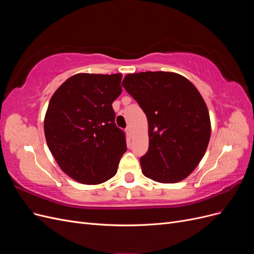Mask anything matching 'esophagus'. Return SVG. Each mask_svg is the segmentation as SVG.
Masks as SVG:
<instances>
[{
    "mask_svg": "<svg viewBox=\"0 0 254 254\" xmlns=\"http://www.w3.org/2000/svg\"><path fill=\"white\" fill-rule=\"evenodd\" d=\"M126 133H127L129 136H131V134H132V129H131V127L128 126V127L126 128Z\"/></svg>",
    "mask_w": 254,
    "mask_h": 254,
    "instance_id": "obj_1",
    "label": "esophagus"
}]
</instances>
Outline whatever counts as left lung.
I'll use <instances>...</instances> for the list:
<instances>
[{"label":"left lung","mask_w":254,"mask_h":254,"mask_svg":"<svg viewBox=\"0 0 254 254\" xmlns=\"http://www.w3.org/2000/svg\"><path fill=\"white\" fill-rule=\"evenodd\" d=\"M123 87L148 121L149 147L140 158L143 175L161 183L186 179L204 156L211 136L210 115L200 93L172 72L128 74Z\"/></svg>","instance_id":"1"}]
</instances>
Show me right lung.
Listing matches in <instances>:
<instances>
[{"mask_svg": "<svg viewBox=\"0 0 254 254\" xmlns=\"http://www.w3.org/2000/svg\"><path fill=\"white\" fill-rule=\"evenodd\" d=\"M122 74H76L52 96L44 134L52 155L67 176L83 184L103 183L117 174L127 150L115 125L112 103L122 93Z\"/></svg>", "mask_w": 254, "mask_h": 254, "instance_id": "right-lung-1", "label": "right lung"}]
</instances>
